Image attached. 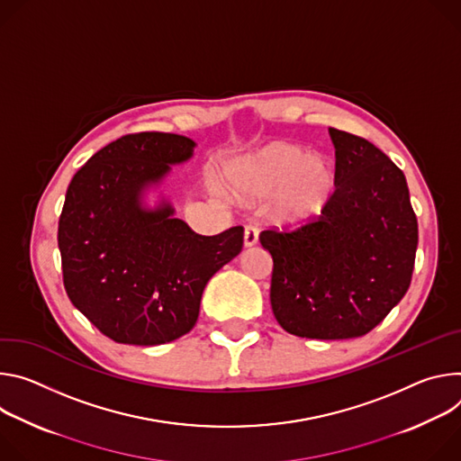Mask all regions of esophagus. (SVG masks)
<instances>
[{"instance_id":"esophagus-1","label":"esophagus","mask_w":461,"mask_h":461,"mask_svg":"<svg viewBox=\"0 0 461 461\" xmlns=\"http://www.w3.org/2000/svg\"><path fill=\"white\" fill-rule=\"evenodd\" d=\"M258 243V230L254 227H245V232H243V245L245 247H254Z\"/></svg>"}]
</instances>
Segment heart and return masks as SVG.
Here are the masks:
<instances>
[{
    "mask_svg": "<svg viewBox=\"0 0 461 461\" xmlns=\"http://www.w3.org/2000/svg\"><path fill=\"white\" fill-rule=\"evenodd\" d=\"M221 177L236 199L252 201L271 195L273 218L287 227L317 221L337 192L331 161L289 140H271L230 159Z\"/></svg>",
    "mask_w": 461,
    "mask_h": 461,
    "instance_id": "1",
    "label": "heart"
}]
</instances>
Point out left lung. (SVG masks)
Returning a JSON list of instances; mask_svg holds the SVG:
<instances>
[{
    "label": "left lung",
    "mask_w": 461,
    "mask_h": 461,
    "mask_svg": "<svg viewBox=\"0 0 461 461\" xmlns=\"http://www.w3.org/2000/svg\"><path fill=\"white\" fill-rule=\"evenodd\" d=\"M337 192L328 211L293 232L264 230L278 324L305 339L372 331L412 280L418 220L404 174L363 137L330 128Z\"/></svg>",
    "instance_id": "left-lung-1"
}]
</instances>
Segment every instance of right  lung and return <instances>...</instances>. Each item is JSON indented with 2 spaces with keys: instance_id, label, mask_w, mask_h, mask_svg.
<instances>
[{
  "instance_id": "1",
  "label": "right lung",
  "mask_w": 461,
  "mask_h": 461,
  "mask_svg": "<svg viewBox=\"0 0 461 461\" xmlns=\"http://www.w3.org/2000/svg\"><path fill=\"white\" fill-rule=\"evenodd\" d=\"M185 135L144 131L102 149L69 183L59 221L64 285L75 308L121 344L158 346L188 333L204 285L243 247V227L195 234L158 190L194 156Z\"/></svg>"
}]
</instances>
